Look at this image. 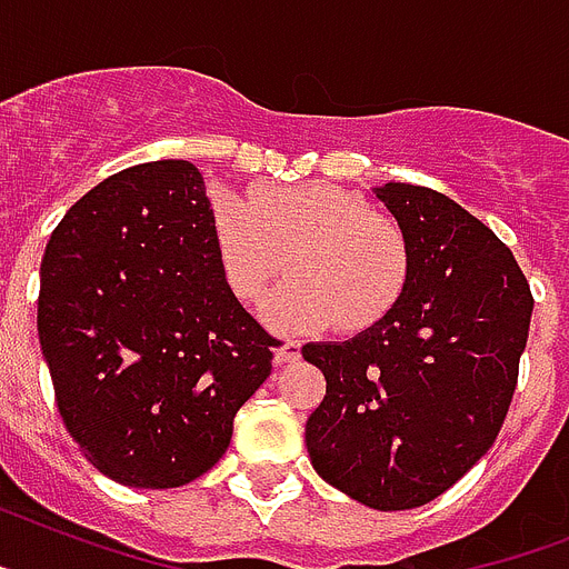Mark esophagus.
Returning a JSON list of instances; mask_svg holds the SVG:
<instances>
[{
    "label": "esophagus",
    "mask_w": 569,
    "mask_h": 569,
    "mask_svg": "<svg viewBox=\"0 0 569 569\" xmlns=\"http://www.w3.org/2000/svg\"><path fill=\"white\" fill-rule=\"evenodd\" d=\"M299 358H302V342L279 340V346H276V360H279V363H296Z\"/></svg>",
    "instance_id": "34e87169"
}]
</instances>
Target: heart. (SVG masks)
Here are the masks:
<instances>
[{
	"label": "heart",
	"instance_id": "b5f03b06",
	"mask_svg": "<svg viewBox=\"0 0 569 569\" xmlns=\"http://www.w3.org/2000/svg\"><path fill=\"white\" fill-rule=\"evenodd\" d=\"M211 232L220 273L247 308L276 299L284 328H326L358 335L398 305L410 279V247L396 220L363 197L328 182L267 189L252 197L218 191Z\"/></svg>",
	"mask_w": 569,
	"mask_h": 569
}]
</instances>
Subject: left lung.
<instances>
[{
    "label": "left lung",
    "mask_w": 569,
    "mask_h": 569,
    "mask_svg": "<svg viewBox=\"0 0 569 569\" xmlns=\"http://www.w3.org/2000/svg\"><path fill=\"white\" fill-rule=\"evenodd\" d=\"M378 197L407 238L410 279L378 326L302 349L326 375L305 442L322 480L398 511L445 495L495 445L535 299L509 247L450 197L410 182Z\"/></svg>",
    "instance_id": "obj_1"
}]
</instances>
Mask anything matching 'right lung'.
Listing matches in <instances>:
<instances>
[{
  "label": "right lung",
  "instance_id": "1",
  "mask_svg": "<svg viewBox=\"0 0 569 569\" xmlns=\"http://www.w3.org/2000/svg\"><path fill=\"white\" fill-rule=\"evenodd\" d=\"M37 331L66 430L130 488L203 477L279 342L220 273L203 173L186 159L124 168L66 211Z\"/></svg>",
  "mask_w": 569,
  "mask_h": 569
}]
</instances>
